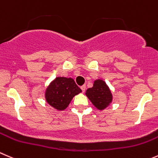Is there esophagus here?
<instances>
[{"mask_svg":"<svg viewBox=\"0 0 158 158\" xmlns=\"http://www.w3.org/2000/svg\"><path fill=\"white\" fill-rule=\"evenodd\" d=\"M80 88H81V89H82V93H84V92H85V85H82V86H81Z\"/></svg>","mask_w":158,"mask_h":158,"instance_id":"1","label":"esophagus"}]
</instances>
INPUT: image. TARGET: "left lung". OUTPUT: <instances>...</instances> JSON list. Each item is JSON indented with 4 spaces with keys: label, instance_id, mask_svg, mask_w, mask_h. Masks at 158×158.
<instances>
[{
    "label": "left lung",
    "instance_id": "1",
    "mask_svg": "<svg viewBox=\"0 0 158 158\" xmlns=\"http://www.w3.org/2000/svg\"><path fill=\"white\" fill-rule=\"evenodd\" d=\"M85 95L98 110H103L112 102V93L104 81H95L93 86L86 90Z\"/></svg>",
    "mask_w": 158,
    "mask_h": 158
}]
</instances>
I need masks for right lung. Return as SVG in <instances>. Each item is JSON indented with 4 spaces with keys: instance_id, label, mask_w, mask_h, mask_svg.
Listing matches in <instances>:
<instances>
[{
    "instance_id": "obj_1",
    "label": "right lung",
    "mask_w": 158,
    "mask_h": 158,
    "mask_svg": "<svg viewBox=\"0 0 158 158\" xmlns=\"http://www.w3.org/2000/svg\"><path fill=\"white\" fill-rule=\"evenodd\" d=\"M82 90L71 78L58 77L53 81L45 92L47 102L56 110H65L73 96Z\"/></svg>"
}]
</instances>
